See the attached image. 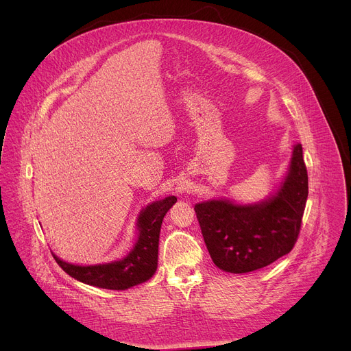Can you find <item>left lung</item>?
<instances>
[{"label":"left lung","mask_w":351,"mask_h":351,"mask_svg":"<svg viewBox=\"0 0 351 351\" xmlns=\"http://www.w3.org/2000/svg\"><path fill=\"white\" fill-rule=\"evenodd\" d=\"M308 197L303 147L293 145L279 187L257 203L211 198L194 211L214 264L230 274L264 268L290 253L302 226Z\"/></svg>","instance_id":"1"}]
</instances>
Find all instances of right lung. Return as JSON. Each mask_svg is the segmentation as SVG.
<instances>
[{"instance_id":"add662e5","label":"right lung","mask_w":351,"mask_h":351,"mask_svg":"<svg viewBox=\"0 0 351 351\" xmlns=\"http://www.w3.org/2000/svg\"><path fill=\"white\" fill-rule=\"evenodd\" d=\"M178 202L175 195L149 203L144 207L137 218V240L132 252L119 260L94 265H77L62 261L54 253L58 265L72 278L90 286L126 290L152 279L158 267V241L164 217Z\"/></svg>"}]
</instances>
